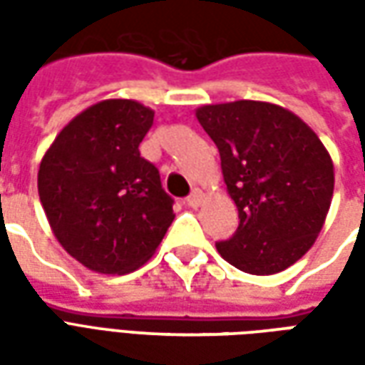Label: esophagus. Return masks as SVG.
Here are the masks:
<instances>
[{
    "instance_id": "esophagus-1",
    "label": "esophagus",
    "mask_w": 365,
    "mask_h": 365,
    "mask_svg": "<svg viewBox=\"0 0 365 365\" xmlns=\"http://www.w3.org/2000/svg\"><path fill=\"white\" fill-rule=\"evenodd\" d=\"M185 201H187V205H190V207H193V209H197V207L201 205V201H203V193H201V191H199V190H195V191H193V193H191L190 197L185 199Z\"/></svg>"
}]
</instances>
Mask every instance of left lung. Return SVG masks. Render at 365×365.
Here are the masks:
<instances>
[{
	"mask_svg": "<svg viewBox=\"0 0 365 365\" xmlns=\"http://www.w3.org/2000/svg\"><path fill=\"white\" fill-rule=\"evenodd\" d=\"M195 115L219 148L240 219L237 232L217 242L219 254L246 274L289 268L329 213L334 166L327 148L297 115L266 101L203 105Z\"/></svg>",
	"mask_w": 365,
	"mask_h": 365,
	"instance_id": "1",
	"label": "left lung"
}]
</instances>
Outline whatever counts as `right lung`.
I'll return each instance as SVG.
<instances>
[{
    "mask_svg": "<svg viewBox=\"0 0 365 365\" xmlns=\"http://www.w3.org/2000/svg\"><path fill=\"white\" fill-rule=\"evenodd\" d=\"M154 111L105 99L68 123L38 168V197L58 242L99 274H128L158 248L174 199L138 150Z\"/></svg>",
    "mask_w": 365,
    "mask_h": 365,
    "instance_id": "1",
    "label": "right lung"
}]
</instances>
